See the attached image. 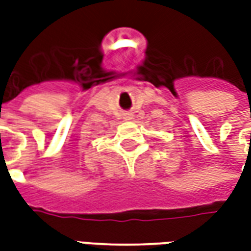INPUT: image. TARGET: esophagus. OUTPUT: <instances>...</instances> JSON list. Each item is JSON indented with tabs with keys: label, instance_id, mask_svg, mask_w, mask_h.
I'll return each instance as SVG.
<instances>
[{
	"label": "esophagus",
	"instance_id": "34e87169",
	"mask_svg": "<svg viewBox=\"0 0 251 251\" xmlns=\"http://www.w3.org/2000/svg\"><path fill=\"white\" fill-rule=\"evenodd\" d=\"M131 118H133L131 114H125V120H131Z\"/></svg>",
	"mask_w": 251,
	"mask_h": 251
}]
</instances>
